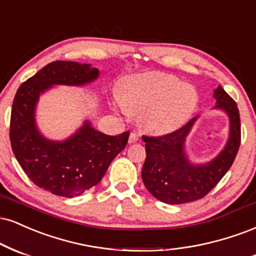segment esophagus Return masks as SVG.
Instances as JSON below:
<instances>
[{"instance_id":"obj_1","label":"esophagus","mask_w":256,"mask_h":256,"mask_svg":"<svg viewBox=\"0 0 256 256\" xmlns=\"http://www.w3.org/2000/svg\"><path fill=\"white\" fill-rule=\"evenodd\" d=\"M139 140V135H138L136 133H130V135H129V144H134V142H136V141Z\"/></svg>"}]
</instances>
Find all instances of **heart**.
<instances>
[{
  "label": "heart",
  "mask_w": 256,
  "mask_h": 256,
  "mask_svg": "<svg viewBox=\"0 0 256 256\" xmlns=\"http://www.w3.org/2000/svg\"><path fill=\"white\" fill-rule=\"evenodd\" d=\"M199 96L189 84L175 75L145 73L129 78L116 104L123 112L140 115L141 126L150 133L166 134L181 128L196 109Z\"/></svg>",
  "instance_id": "b5f03b06"
}]
</instances>
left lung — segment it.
Listing matches in <instances>:
<instances>
[{
	"label": "left lung",
	"instance_id": "left-lung-1",
	"mask_svg": "<svg viewBox=\"0 0 256 256\" xmlns=\"http://www.w3.org/2000/svg\"><path fill=\"white\" fill-rule=\"evenodd\" d=\"M214 109L226 112L230 120L229 139L224 150L205 164H193L187 158L184 144L198 117L177 130L162 136H145L146 160L141 177L156 199L170 205L199 200L223 178L235 160L241 144V121L236 102L218 86L214 90Z\"/></svg>",
	"mask_w": 256,
	"mask_h": 256
}]
</instances>
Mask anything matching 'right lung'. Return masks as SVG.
Wrapping results in <instances>:
<instances>
[{
	"instance_id": "obj_1",
	"label": "right lung",
	"mask_w": 256,
	"mask_h": 256,
	"mask_svg": "<svg viewBox=\"0 0 256 256\" xmlns=\"http://www.w3.org/2000/svg\"><path fill=\"white\" fill-rule=\"evenodd\" d=\"M98 76L91 64L55 61L21 84L14 97L9 138L15 158L36 186L58 196H79L98 184L127 145L129 132L111 136L85 121L68 139L49 140L36 124V105L54 85L84 86Z\"/></svg>"
}]
</instances>
